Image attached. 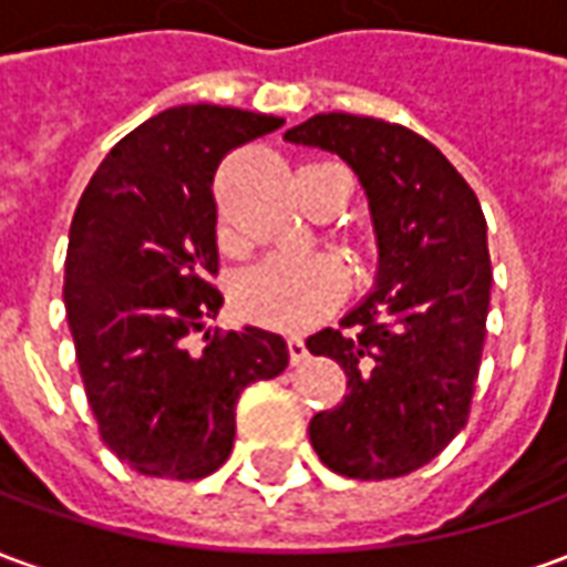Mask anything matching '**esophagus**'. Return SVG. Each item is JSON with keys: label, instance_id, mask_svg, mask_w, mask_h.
<instances>
[{"label": "esophagus", "instance_id": "obj_1", "mask_svg": "<svg viewBox=\"0 0 567 567\" xmlns=\"http://www.w3.org/2000/svg\"><path fill=\"white\" fill-rule=\"evenodd\" d=\"M288 355H291V364L307 361L309 349H307V343H303V337H297V333H291V337H288Z\"/></svg>", "mask_w": 567, "mask_h": 567}]
</instances>
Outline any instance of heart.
Instances as JSON below:
<instances>
[{
    "label": "heart",
    "mask_w": 567,
    "mask_h": 567,
    "mask_svg": "<svg viewBox=\"0 0 567 567\" xmlns=\"http://www.w3.org/2000/svg\"><path fill=\"white\" fill-rule=\"evenodd\" d=\"M349 272L331 255H272L236 282V309L272 331H300L343 303Z\"/></svg>",
    "instance_id": "1"
}]
</instances>
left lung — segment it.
Wrapping results in <instances>:
<instances>
[{
	"label": "left lung",
	"instance_id": "obj_1",
	"mask_svg": "<svg viewBox=\"0 0 567 567\" xmlns=\"http://www.w3.org/2000/svg\"><path fill=\"white\" fill-rule=\"evenodd\" d=\"M285 140L355 169L380 246L377 291L307 340L349 380L309 422L312 450L352 480L413 474L471 416L492 288L480 199L431 142L380 117L328 112Z\"/></svg>",
	"mask_w": 567,
	"mask_h": 567
}]
</instances>
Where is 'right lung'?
Segmentation results:
<instances>
[{
	"label": "right lung",
	"mask_w": 567,
	"mask_h": 567,
	"mask_svg": "<svg viewBox=\"0 0 567 567\" xmlns=\"http://www.w3.org/2000/svg\"><path fill=\"white\" fill-rule=\"evenodd\" d=\"M282 117L175 105L105 154L66 251V319L100 437L136 474L199 480L234 450L246 385L288 368L279 333L203 331L224 297L212 182Z\"/></svg>",
	"instance_id": "1"
}]
</instances>
